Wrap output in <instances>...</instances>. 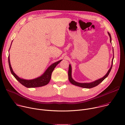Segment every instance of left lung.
Instances as JSON below:
<instances>
[{"label": "left lung", "mask_w": 125, "mask_h": 125, "mask_svg": "<svg viewBox=\"0 0 125 125\" xmlns=\"http://www.w3.org/2000/svg\"><path fill=\"white\" fill-rule=\"evenodd\" d=\"M108 33V34L110 36V42L111 43V40H112V39H111V35L110 34ZM113 54H114V51H113ZM113 59H114V57H113V59H112V65H111V66L110 67V69L108 70V72L107 73V74L102 78H100L99 79H98V80H97L94 82H91V83H78V82H77L76 81H75L73 79H72V76H71V73H72V68H71V65L70 64L69 66V70H68V79H69V80L70 81V82L73 85H74L75 86H79V87H82V88H93L94 87H96L97 86V85H98L100 83H101L102 81H103L104 79L108 77V76L109 75L111 69H112V66H113Z\"/></svg>", "instance_id": "obj_1"}]
</instances>
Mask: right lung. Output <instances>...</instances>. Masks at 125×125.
Returning a JSON list of instances; mask_svg holds the SVG:
<instances>
[{
    "mask_svg": "<svg viewBox=\"0 0 125 125\" xmlns=\"http://www.w3.org/2000/svg\"><path fill=\"white\" fill-rule=\"evenodd\" d=\"M62 60H60L57 62L54 63L51 65H50L48 68L45 71L44 74L42 75H41L40 77L35 79H32V80H25V79H23L19 78L18 76H17L14 73L12 69V67H11L10 65V59H9V54L8 56V64H9V68H10L11 73H12L13 76L15 78V79L20 83H21L22 85H23L24 86L27 88L39 87L43 86L48 84L51 79V74L53 71L54 70L56 66Z\"/></svg>",
    "mask_w": 125,
    "mask_h": 125,
    "instance_id": "1",
    "label": "right lung"
}]
</instances>
